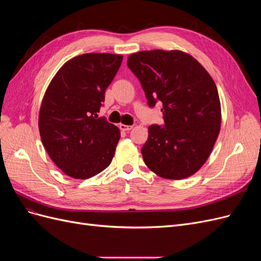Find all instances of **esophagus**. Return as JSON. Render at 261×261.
Instances as JSON below:
<instances>
[{"instance_id":"34e87169","label":"esophagus","mask_w":261,"mask_h":261,"mask_svg":"<svg viewBox=\"0 0 261 261\" xmlns=\"http://www.w3.org/2000/svg\"><path fill=\"white\" fill-rule=\"evenodd\" d=\"M120 128H121L122 130H124V132H128V130H130V129L133 128V126H132V125H124V124H120Z\"/></svg>"}]
</instances>
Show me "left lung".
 <instances>
[{"mask_svg":"<svg viewBox=\"0 0 261 261\" xmlns=\"http://www.w3.org/2000/svg\"><path fill=\"white\" fill-rule=\"evenodd\" d=\"M127 65L137 76L149 107L162 103L164 125L149 126L141 149L158 176L183 179L208 160L221 128L217 86L191 54L179 50L133 53Z\"/></svg>","mask_w":261,"mask_h":261,"instance_id":"obj_1","label":"left lung"}]
</instances>
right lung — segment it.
<instances>
[{"label":"right lung","mask_w":261,"mask_h":261,"mask_svg":"<svg viewBox=\"0 0 261 261\" xmlns=\"http://www.w3.org/2000/svg\"><path fill=\"white\" fill-rule=\"evenodd\" d=\"M122 54L86 53L54 75L39 111V132L51 160L66 175L86 179L107 169L121 132L98 112Z\"/></svg>","instance_id":"obj_1"}]
</instances>
